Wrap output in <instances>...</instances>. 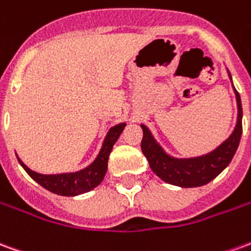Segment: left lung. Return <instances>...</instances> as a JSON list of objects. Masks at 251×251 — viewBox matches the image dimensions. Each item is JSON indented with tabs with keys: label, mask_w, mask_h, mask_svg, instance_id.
<instances>
[{
	"label": "left lung",
	"mask_w": 251,
	"mask_h": 251,
	"mask_svg": "<svg viewBox=\"0 0 251 251\" xmlns=\"http://www.w3.org/2000/svg\"><path fill=\"white\" fill-rule=\"evenodd\" d=\"M228 76L232 83L229 72ZM234 92H235L236 106H238L235 129L226 141H223L216 150H213L206 155L183 157V159L170 156L160 147V144L156 141L150 129L145 125H141V129H143L141 151L144 156L148 159L151 170L160 179L170 185L180 187L202 186L208 182H211L212 179H215L217 175L228 166L238 150L242 136L241 96L235 88H234Z\"/></svg>",
	"instance_id": "1"
}]
</instances>
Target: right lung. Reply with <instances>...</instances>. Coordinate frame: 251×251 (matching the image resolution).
Returning <instances> with one entry per match:
<instances>
[{
  "label": "right lung",
  "mask_w": 251,
  "mask_h": 251,
  "mask_svg": "<svg viewBox=\"0 0 251 251\" xmlns=\"http://www.w3.org/2000/svg\"><path fill=\"white\" fill-rule=\"evenodd\" d=\"M126 124H118L113 126L108 130L107 136L103 141L100 152L96 156V159L89 164L88 167L83 168L76 173H65V174H39L35 173L31 168H28L24 163L19 159V163L22 164V167L27 171V174L36 180L40 186L47 189L49 192L55 193L58 196H66V197H73L87 193L92 189H95L100 183L104 175L107 173V162L110 152L113 150L114 144L117 143V140L121 136L122 130L125 129Z\"/></svg>",
  "instance_id": "1"
}]
</instances>
